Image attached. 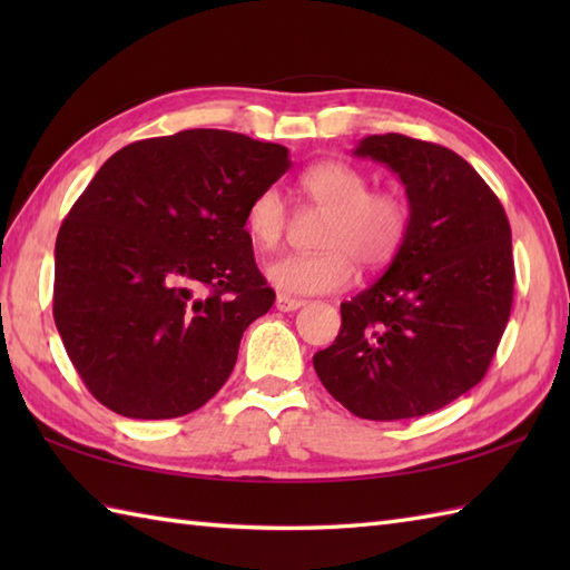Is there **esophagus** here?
Masks as SVG:
<instances>
[{
    "mask_svg": "<svg viewBox=\"0 0 570 570\" xmlns=\"http://www.w3.org/2000/svg\"><path fill=\"white\" fill-rule=\"evenodd\" d=\"M304 304H306L304 298H294V296H286V294H278L276 296V308L284 311V313L296 311V308H301Z\"/></svg>",
    "mask_w": 570,
    "mask_h": 570,
    "instance_id": "1",
    "label": "esophagus"
}]
</instances>
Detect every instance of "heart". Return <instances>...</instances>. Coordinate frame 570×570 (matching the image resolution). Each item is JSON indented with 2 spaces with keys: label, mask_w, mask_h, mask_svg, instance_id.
Instances as JSON below:
<instances>
[{
  "label": "heart",
  "mask_w": 570,
  "mask_h": 570,
  "mask_svg": "<svg viewBox=\"0 0 570 570\" xmlns=\"http://www.w3.org/2000/svg\"><path fill=\"white\" fill-rule=\"evenodd\" d=\"M362 168L325 159L308 166L298 178L304 198L325 213L318 233L321 252L284 254L264 266L269 282L286 294L343 292L355 278L357 262L365 269H382L402 252L411 210L404 196L390 188H370ZM249 237L272 249L284 239L288 205L278 188H264L252 198L245 213Z\"/></svg>",
  "instance_id": "1"
}]
</instances>
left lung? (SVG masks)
I'll use <instances>...</instances> for the list:
<instances>
[{
  "label": "left lung",
  "instance_id": "1",
  "mask_svg": "<svg viewBox=\"0 0 570 570\" xmlns=\"http://www.w3.org/2000/svg\"><path fill=\"white\" fill-rule=\"evenodd\" d=\"M355 156L402 178L411 225L402 252L341 306L323 386L370 421L426 416L472 390L498 353L514 298L512 229L463 156L404 135H372Z\"/></svg>",
  "mask_w": 570,
  "mask_h": 570
}]
</instances>
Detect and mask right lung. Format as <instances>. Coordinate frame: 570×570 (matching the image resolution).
<instances>
[{
	"label": "right lung",
	"mask_w": 570,
	"mask_h": 570,
	"mask_svg": "<svg viewBox=\"0 0 570 570\" xmlns=\"http://www.w3.org/2000/svg\"><path fill=\"white\" fill-rule=\"evenodd\" d=\"M292 161L282 144L186 129L119 149L56 239L53 318L88 392L127 419H176L227 382L274 304L245 213Z\"/></svg>",
	"instance_id": "obj_1"
}]
</instances>
